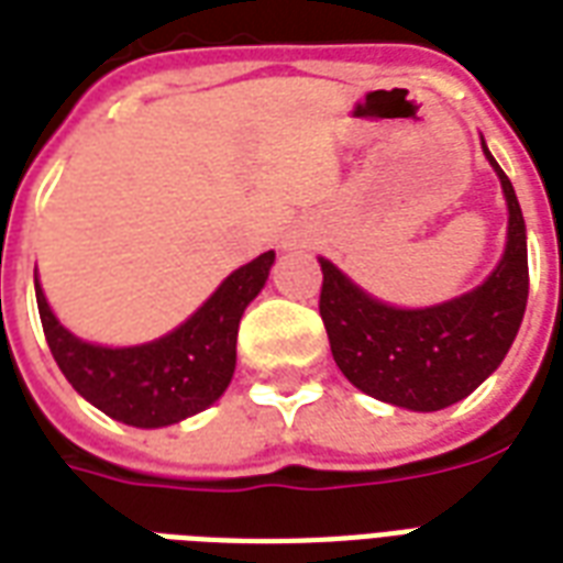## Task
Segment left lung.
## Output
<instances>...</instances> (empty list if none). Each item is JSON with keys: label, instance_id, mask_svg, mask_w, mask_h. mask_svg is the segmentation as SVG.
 <instances>
[{"label": "left lung", "instance_id": "1", "mask_svg": "<svg viewBox=\"0 0 563 563\" xmlns=\"http://www.w3.org/2000/svg\"><path fill=\"white\" fill-rule=\"evenodd\" d=\"M507 202V241L493 274L468 292L430 307H394L319 256L322 313L340 373L366 397L409 411L465 399L510 352L528 303V235L522 208L481 136Z\"/></svg>", "mask_w": 563, "mask_h": 563}]
</instances>
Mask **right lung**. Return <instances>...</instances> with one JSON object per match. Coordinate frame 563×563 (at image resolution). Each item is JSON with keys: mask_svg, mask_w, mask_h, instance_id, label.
Listing matches in <instances>:
<instances>
[{"mask_svg": "<svg viewBox=\"0 0 563 563\" xmlns=\"http://www.w3.org/2000/svg\"><path fill=\"white\" fill-rule=\"evenodd\" d=\"M274 250L241 265L169 334L136 345H101L56 319L35 274L44 336L70 387L95 409L136 430H161L214 406L235 373V340L247 303L265 289Z\"/></svg>", "mask_w": 563, "mask_h": 563, "instance_id": "obj_1", "label": "right lung"}]
</instances>
